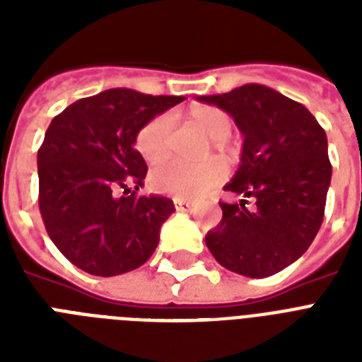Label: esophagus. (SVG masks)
Returning a JSON list of instances; mask_svg holds the SVG:
<instances>
[{
	"mask_svg": "<svg viewBox=\"0 0 362 362\" xmlns=\"http://www.w3.org/2000/svg\"><path fill=\"white\" fill-rule=\"evenodd\" d=\"M173 201H175L176 210H193V206H195L192 201H186V199H182V197H175Z\"/></svg>",
	"mask_w": 362,
	"mask_h": 362,
	"instance_id": "34e87169",
	"label": "esophagus"
}]
</instances>
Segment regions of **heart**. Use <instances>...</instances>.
Listing matches in <instances>:
<instances>
[{"label":"heart","mask_w":362,"mask_h":362,"mask_svg":"<svg viewBox=\"0 0 362 362\" xmlns=\"http://www.w3.org/2000/svg\"><path fill=\"white\" fill-rule=\"evenodd\" d=\"M189 118L197 129L214 139L218 146L231 133V116L218 107H197L189 112ZM173 125H175L173 116L159 115L136 133V150L148 163H159L169 156ZM223 176H226V165L220 159H206L201 163L170 159L150 173V184L153 189L176 197H201L216 184H220Z\"/></svg>","instance_id":"obj_1"}]
</instances>
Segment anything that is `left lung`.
<instances>
[{
	"mask_svg": "<svg viewBox=\"0 0 362 362\" xmlns=\"http://www.w3.org/2000/svg\"><path fill=\"white\" fill-rule=\"evenodd\" d=\"M199 101L231 115L244 135L240 167L226 186L244 199L220 203L223 218L206 246L237 274H276L308 250L325 216L332 175L325 131L304 105L261 84Z\"/></svg>",
	"mask_w": 362,
	"mask_h": 362,
	"instance_id": "8db88e82",
	"label": "left lung"
}]
</instances>
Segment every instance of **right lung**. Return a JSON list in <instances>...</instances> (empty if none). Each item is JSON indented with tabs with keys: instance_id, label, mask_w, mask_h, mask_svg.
Instances as JSON below:
<instances>
[{
	"instance_id": "1",
	"label": "right lung",
	"mask_w": 362,
	"mask_h": 362,
	"mask_svg": "<svg viewBox=\"0 0 362 362\" xmlns=\"http://www.w3.org/2000/svg\"><path fill=\"white\" fill-rule=\"evenodd\" d=\"M180 95L107 90L54 116L39 152V210L50 240L71 263L93 276L139 269L158 247L159 229L175 204L136 195L148 167L136 133Z\"/></svg>"
}]
</instances>
